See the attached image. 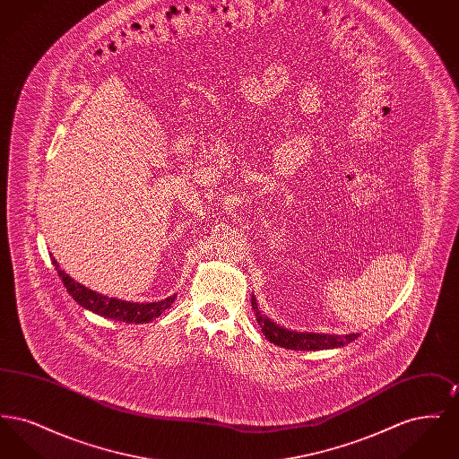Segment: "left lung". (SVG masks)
Masks as SVG:
<instances>
[{
	"label": "left lung",
	"mask_w": 459,
	"mask_h": 459,
	"mask_svg": "<svg viewBox=\"0 0 459 459\" xmlns=\"http://www.w3.org/2000/svg\"><path fill=\"white\" fill-rule=\"evenodd\" d=\"M251 305L256 313V320L258 325L262 327L264 337L281 346L285 350L294 351H311V350H330V348H341L344 344H348L351 341H354L358 337V333H350V335H327V333H299V332H290L287 328L279 327L277 324H273L272 320H268L266 316H263L256 305L255 296L251 298Z\"/></svg>",
	"instance_id": "8db88e82"
}]
</instances>
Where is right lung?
Instances as JSON below:
<instances>
[{
    "mask_svg": "<svg viewBox=\"0 0 459 459\" xmlns=\"http://www.w3.org/2000/svg\"><path fill=\"white\" fill-rule=\"evenodd\" d=\"M53 264L56 266L58 275L65 285L68 294L79 305L96 315H101L105 318H111L117 322H126V324H144L146 322L148 324L153 318H158L175 301V294L163 301H156V303H131V301H122L117 298H108V296L91 290L86 285L75 282L62 268H58V263L55 260H53Z\"/></svg>",
    "mask_w": 459,
    "mask_h": 459,
    "instance_id": "add662e5",
    "label": "right lung"
}]
</instances>
